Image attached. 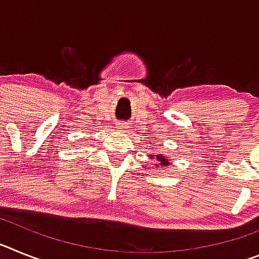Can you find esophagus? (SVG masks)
<instances>
[{
  "label": "esophagus",
  "instance_id": "obj_1",
  "mask_svg": "<svg viewBox=\"0 0 259 259\" xmlns=\"http://www.w3.org/2000/svg\"><path fill=\"white\" fill-rule=\"evenodd\" d=\"M116 131H120V132H124L125 130L128 128V124L127 123H118V124L115 125Z\"/></svg>",
  "mask_w": 259,
  "mask_h": 259
}]
</instances>
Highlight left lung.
I'll return each instance as SVG.
<instances>
[{
    "mask_svg": "<svg viewBox=\"0 0 259 259\" xmlns=\"http://www.w3.org/2000/svg\"><path fill=\"white\" fill-rule=\"evenodd\" d=\"M149 157L152 158V159H155V163H154V167H168L170 168L171 166V162L167 159L166 155H162V154H154V153H152V154H149Z\"/></svg>",
    "mask_w": 259,
    "mask_h": 259,
    "instance_id": "1",
    "label": "left lung"
}]
</instances>
